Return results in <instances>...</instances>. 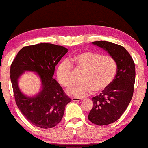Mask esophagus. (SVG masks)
<instances>
[{"instance_id":"obj_1","label":"esophagus","mask_w":148,"mask_h":148,"mask_svg":"<svg viewBox=\"0 0 148 148\" xmlns=\"http://www.w3.org/2000/svg\"><path fill=\"white\" fill-rule=\"evenodd\" d=\"M72 101H82V99H79V98H75V97H73L72 98Z\"/></svg>"}]
</instances>
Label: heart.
<instances>
[{"label":"heart","instance_id":"heart-1","mask_svg":"<svg viewBox=\"0 0 148 148\" xmlns=\"http://www.w3.org/2000/svg\"><path fill=\"white\" fill-rule=\"evenodd\" d=\"M82 71L80 83L67 90L69 95L75 98L87 96L95 91L102 92L110 86L116 76L118 65L114 58L103 56L97 51H84L71 57L69 61L64 60L58 66L57 79L64 87L73 83V69Z\"/></svg>","mask_w":148,"mask_h":148}]
</instances>
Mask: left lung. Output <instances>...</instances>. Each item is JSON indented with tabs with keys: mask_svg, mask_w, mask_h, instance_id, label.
Segmentation results:
<instances>
[{
	"mask_svg": "<svg viewBox=\"0 0 148 148\" xmlns=\"http://www.w3.org/2000/svg\"><path fill=\"white\" fill-rule=\"evenodd\" d=\"M92 43L106 50L118 65L116 75L110 86L92 98L94 106L88 120L97 125L104 126L118 120L129 105L134 92L135 66L133 58L122 45L104 41Z\"/></svg>",
	"mask_w": 148,
	"mask_h": 148,
	"instance_id": "1",
	"label": "left lung"
}]
</instances>
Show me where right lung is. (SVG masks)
Listing matches in <instances>:
<instances>
[{
	"label": "right lung",
	"instance_id": "right-lung-1",
	"mask_svg": "<svg viewBox=\"0 0 148 148\" xmlns=\"http://www.w3.org/2000/svg\"><path fill=\"white\" fill-rule=\"evenodd\" d=\"M68 49L51 43L25 46L11 63L10 77L17 106L25 118L33 125L51 128L62 120L66 105L71 99L52 77L55 66ZM24 70L37 72L43 88L34 97H26L21 92L17 80Z\"/></svg>",
	"mask_w": 148,
	"mask_h": 148
}]
</instances>
